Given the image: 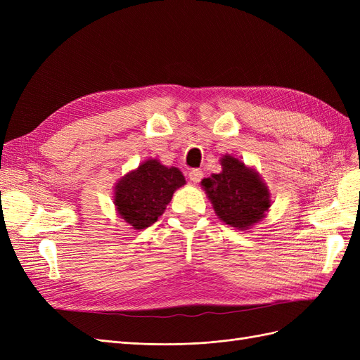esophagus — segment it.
Masks as SVG:
<instances>
[{
  "instance_id": "obj_1",
  "label": "esophagus",
  "mask_w": 360,
  "mask_h": 360,
  "mask_svg": "<svg viewBox=\"0 0 360 360\" xmlns=\"http://www.w3.org/2000/svg\"><path fill=\"white\" fill-rule=\"evenodd\" d=\"M201 179H202V171L201 169H192L189 172V180L192 183H200Z\"/></svg>"
}]
</instances>
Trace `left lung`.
Wrapping results in <instances>:
<instances>
[{"label": "left lung", "mask_w": 360, "mask_h": 360, "mask_svg": "<svg viewBox=\"0 0 360 360\" xmlns=\"http://www.w3.org/2000/svg\"><path fill=\"white\" fill-rule=\"evenodd\" d=\"M222 171L202 179L201 188L216 216L236 230L246 231L263 221L271 205V195L254 167L231 155L221 158Z\"/></svg>", "instance_id": "1"}]
</instances>
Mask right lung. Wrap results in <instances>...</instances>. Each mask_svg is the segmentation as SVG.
<instances>
[{
  "label": "right lung",
  "mask_w": 360,
  "mask_h": 360,
  "mask_svg": "<svg viewBox=\"0 0 360 360\" xmlns=\"http://www.w3.org/2000/svg\"><path fill=\"white\" fill-rule=\"evenodd\" d=\"M186 184L181 171L147 159L129 171L114 186L117 214L134 230H146L165 212L174 192Z\"/></svg>",
  "instance_id": "right-lung-1"
}]
</instances>
